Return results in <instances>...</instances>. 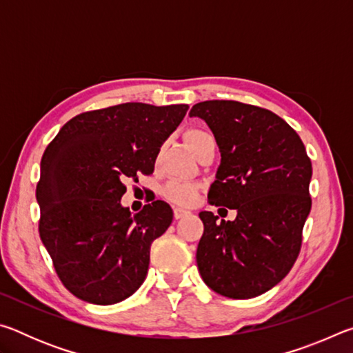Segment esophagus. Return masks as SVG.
Here are the masks:
<instances>
[{
	"instance_id": "esophagus-1",
	"label": "esophagus",
	"mask_w": 353,
	"mask_h": 353,
	"mask_svg": "<svg viewBox=\"0 0 353 353\" xmlns=\"http://www.w3.org/2000/svg\"><path fill=\"white\" fill-rule=\"evenodd\" d=\"M187 214H190L188 210H185V208H182V207H174V218L176 219H181L183 216H187Z\"/></svg>"
}]
</instances>
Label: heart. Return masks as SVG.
Wrapping results in <instances>:
<instances>
[{
  "mask_svg": "<svg viewBox=\"0 0 353 353\" xmlns=\"http://www.w3.org/2000/svg\"><path fill=\"white\" fill-rule=\"evenodd\" d=\"M208 139H212V135L208 132H204V130H199V129H191L187 134H185V140H187L188 146L191 148V151H193L194 154L198 152V149L201 148L202 143ZM163 194L166 199L174 202V204L191 205V204H194L196 199H198L199 188H198V185L190 183V182L171 181L163 188Z\"/></svg>",
  "mask_w": 353,
  "mask_h": 353,
  "instance_id": "obj_1",
  "label": "heart"
}]
</instances>
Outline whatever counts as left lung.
Wrapping results in <instances>:
<instances>
[{"mask_svg": "<svg viewBox=\"0 0 353 353\" xmlns=\"http://www.w3.org/2000/svg\"><path fill=\"white\" fill-rule=\"evenodd\" d=\"M190 117L204 119L221 152L208 201L236 210L234 221L199 213L201 277L221 296H260L290 272L301 250L312 210L305 146L276 113L238 101H204Z\"/></svg>", "mask_w": 353, "mask_h": 353, "instance_id": "1", "label": "left lung"}]
</instances>
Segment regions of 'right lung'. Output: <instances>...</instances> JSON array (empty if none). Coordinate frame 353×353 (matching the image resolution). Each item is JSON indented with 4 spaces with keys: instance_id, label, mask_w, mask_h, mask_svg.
Masks as SVG:
<instances>
[{
    "instance_id": "1",
    "label": "right lung",
    "mask_w": 353,
    "mask_h": 353,
    "mask_svg": "<svg viewBox=\"0 0 353 353\" xmlns=\"http://www.w3.org/2000/svg\"><path fill=\"white\" fill-rule=\"evenodd\" d=\"M187 104L126 103L81 113L45 149L35 198L41 243L57 276L81 301L121 302L140 288L151 244L172 221L154 201L132 214L121 205L124 181L151 174Z\"/></svg>"
}]
</instances>
